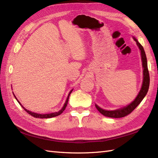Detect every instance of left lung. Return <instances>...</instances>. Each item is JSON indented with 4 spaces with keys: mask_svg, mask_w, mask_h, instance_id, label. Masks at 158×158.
<instances>
[{
    "mask_svg": "<svg viewBox=\"0 0 158 158\" xmlns=\"http://www.w3.org/2000/svg\"><path fill=\"white\" fill-rule=\"evenodd\" d=\"M133 39L136 42V45L139 47V49L140 52V57H141V61H142V66H143V83L141 85V88H140V91L136 96L135 99L133 101L130 103L129 105H127L126 106H124L122 108L115 109V110H106L103 109L102 108L97 105L95 104V106L96 107L97 110L105 117H112V118H120V117H125L128 115L130 113L133 111L136 107L138 106L139 104L141 102L143 98H145L147 92L149 90V74L148 71V68H147V57L145 52V50L143 49V47L140 45V43L138 41V40L136 39L135 36H132Z\"/></svg>",
    "mask_w": 158,
    "mask_h": 158,
    "instance_id": "8db88e82",
    "label": "left lung"
}]
</instances>
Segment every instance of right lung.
<instances>
[{
    "label": "right lung",
    "instance_id": "obj_1",
    "mask_svg": "<svg viewBox=\"0 0 158 158\" xmlns=\"http://www.w3.org/2000/svg\"><path fill=\"white\" fill-rule=\"evenodd\" d=\"M73 89H72L70 90V91L69 92V94H68V96H67V98H66V101H65V103L64 104V105H63L62 108L61 109H60V110H58V111H57V112H54V113H47V114H40V113H34V112L30 111L29 110H27V109H25V107H23V106L22 105V104L19 102V100H18V99H17V98H16V97H15V96L14 94H13V96H15V98L16 100H17V101H18V102H19V105L22 106V108H23V109H24V110H26V111L28 113H29L30 115H31L33 116V117H36V118H41V119H44V118H52V117H56V116H58V115H60V114L62 113H63V111H64V110H65L66 107V106H67V104H68V102H69V96H70V94H71V92H73Z\"/></svg>",
    "mask_w": 158,
    "mask_h": 158
}]
</instances>
